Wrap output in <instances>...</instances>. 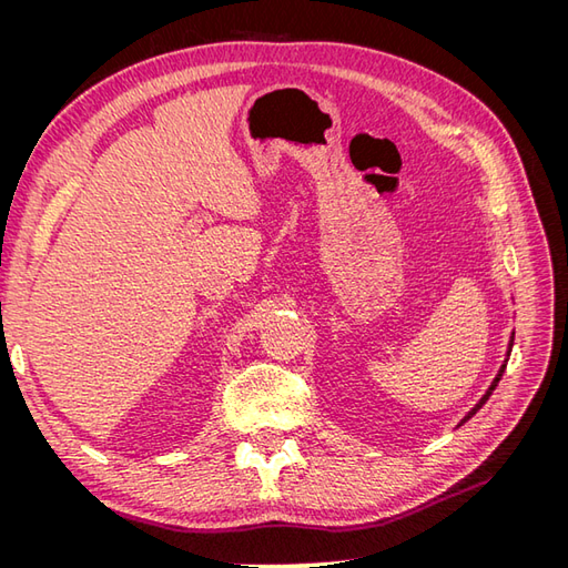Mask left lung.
<instances>
[{"label":"left lung","mask_w":568,"mask_h":568,"mask_svg":"<svg viewBox=\"0 0 568 568\" xmlns=\"http://www.w3.org/2000/svg\"><path fill=\"white\" fill-rule=\"evenodd\" d=\"M511 343H514V336H511ZM511 343H509V348H511ZM505 367H507V365H503V369H500V372H497V376H495V382L490 384V388L486 390V395H484V398H480V400H478V405H476V407H474V409L469 412V415H467V417H464V419H462L459 424H464V422H467V419H471V417L476 415V412H478L480 407H484V405H486V400H488V398H490V395H493V390H495L497 382H500V379H503V374H505Z\"/></svg>","instance_id":"1"}]
</instances>
